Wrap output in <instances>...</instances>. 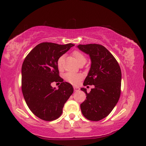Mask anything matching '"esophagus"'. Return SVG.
<instances>
[{"label":"esophagus","instance_id":"1","mask_svg":"<svg viewBox=\"0 0 146 146\" xmlns=\"http://www.w3.org/2000/svg\"><path fill=\"white\" fill-rule=\"evenodd\" d=\"M74 90L75 91H78L80 90V88H79L77 87V86H74Z\"/></svg>","mask_w":146,"mask_h":146}]
</instances>
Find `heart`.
I'll list each match as a JSON object with an SVG mask.
<instances>
[{"mask_svg":"<svg viewBox=\"0 0 146 146\" xmlns=\"http://www.w3.org/2000/svg\"><path fill=\"white\" fill-rule=\"evenodd\" d=\"M72 56L75 60H76L78 64H80L83 62H86V56L83 54L82 52L78 50H75L72 52ZM64 63V56L62 55L60 56L58 60H57V66L58 68L61 69H62ZM65 80L68 82L72 84V85H77L80 82L82 78V76L80 74L72 73V72H68L64 75Z\"/></svg>","mask_w":146,"mask_h":146,"instance_id":"obj_1","label":"heart"}]
</instances>
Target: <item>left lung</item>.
<instances>
[{
    "label": "left lung",
    "instance_id": "8db88e82",
    "mask_svg": "<svg viewBox=\"0 0 146 146\" xmlns=\"http://www.w3.org/2000/svg\"><path fill=\"white\" fill-rule=\"evenodd\" d=\"M79 49L90 55L91 66L84 86L94 85L85 92L86 100L80 105L83 115L92 121H99L111 112L120 98L121 70L114 56L104 46L98 44H79Z\"/></svg>",
    "mask_w": 146,
    "mask_h": 146
}]
</instances>
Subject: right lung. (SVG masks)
Wrapping results in <instances>:
<instances>
[{
    "instance_id": "right-lung-1",
    "label": "right lung",
    "mask_w": 146,
    "mask_h": 146,
    "mask_svg": "<svg viewBox=\"0 0 146 146\" xmlns=\"http://www.w3.org/2000/svg\"><path fill=\"white\" fill-rule=\"evenodd\" d=\"M74 46L71 43H40L29 52L23 63L22 92L31 111L42 120L58 119L73 93L72 86L63 82L59 76L57 60ZM54 81L61 83L58 89L51 87Z\"/></svg>"
}]
</instances>
